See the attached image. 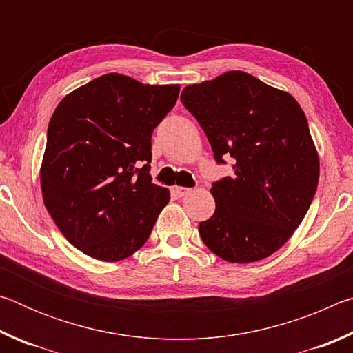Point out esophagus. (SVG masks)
I'll return each instance as SVG.
<instances>
[{"label":"esophagus","mask_w":353,"mask_h":353,"mask_svg":"<svg viewBox=\"0 0 353 353\" xmlns=\"http://www.w3.org/2000/svg\"><path fill=\"white\" fill-rule=\"evenodd\" d=\"M190 191H191L190 188L177 187V185H176V187H172V188H171V193L174 194V196H177V198H182V196H185L187 193H190Z\"/></svg>","instance_id":"obj_1"}]
</instances>
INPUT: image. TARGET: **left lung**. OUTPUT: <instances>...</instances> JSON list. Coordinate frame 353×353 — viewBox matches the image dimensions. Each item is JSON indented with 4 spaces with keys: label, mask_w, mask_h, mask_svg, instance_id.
I'll return each mask as SVG.
<instances>
[{
    "label": "left lung",
    "mask_w": 353,
    "mask_h": 353,
    "mask_svg": "<svg viewBox=\"0 0 353 353\" xmlns=\"http://www.w3.org/2000/svg\"><path fill=\"white\" fill-rule=\"evenodd\" d=\"M181 99L216 163L235 159V174L212 185L216 210L199 223L202 241L230 263L266 259L294 234L318 188L305 113L290 93L244 71L185 87Z\"/></svg>",
    "instance_id": "obj_1"
}]
</instances>
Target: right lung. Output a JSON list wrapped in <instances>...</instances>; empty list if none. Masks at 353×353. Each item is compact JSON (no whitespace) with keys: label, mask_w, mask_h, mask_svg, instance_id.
Segmentation results:
<instances>
[{"label":"right lung","mask_w":353,"mask_h":353,"mask_svg":"<svg viewBox=\"0 0 353 353\" xmlns=\"http://www.w3.org/2000/svg\"><path fill=\"white\" fill-rule=\"evenodd\" d=\"M179 85L109 73L67 94L52 113L40 181L46 210L81 252L128 259L148 241L168 188L152 183L151 137Z\"/></svg>","instance_id":"1"}]
</instances>
